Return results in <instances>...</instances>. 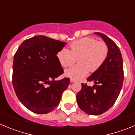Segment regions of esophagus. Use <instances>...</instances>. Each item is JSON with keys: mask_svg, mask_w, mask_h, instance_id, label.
Segmentation results:
<instances>
[{"mask_svg": "<svg viewBox=\"0 0 135 135\" xmlns=\"http://www.w3.org/2000/svg\"><path fill=\"white\" fill-rule=\"evenodd\" d=\"M75 81H76V80L73 79V78H71V79H70V82H75Z\"/></svg>", "mask_w": 135, "mask_h": 135, "instance_id": "34e87169", "label": "esophagus"}]
</instances>
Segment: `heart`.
Masks as SVG:
<instances>
[{
  "label": "heart",
  "instance_id": "b5f03b06",
  "mask_svg": "<svg viewBox=\"0 0 135 135\" xmlns=\"http://www.w3.org/2000/svg\"><path fill=\"white\" fill-rule=\"evenodd\" d=\"M70 51L63 49L57 53V59L61 65L70 67L73 65L76 57L80 56V65L65 70V76L75 80L86 76L89 71H97L107 58L108 49L103 42H97L93 38L86 37L75 40L70 45Z\"/></svg>",
  "mask_w": 135,
  "mask_h": 135
}]
</instances>
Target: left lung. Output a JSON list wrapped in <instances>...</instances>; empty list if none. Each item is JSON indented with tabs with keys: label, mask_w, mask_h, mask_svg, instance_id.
Instances as JSON below:
<instances>
[{
	"label": "left lung",
	"mask_w": 135,
	"mask_h": 135,
	"mask_svg": "<svg viewBox=\"0 0 135 135\" xmlns=\"http://www.w3.org/2000/svg\"><path fill=\"white\" fill-rule=\"evenodd\" d=\"M105 42L108 49L107 58L87 81L93 82V86L82 84L76 95L79 108L89 115H100L115 103L121 91L124 80L123 61L120 49L112 39L100 32H95Z\"/></svg>",
	"instance_id": "8db88e82"
}]
</instances>
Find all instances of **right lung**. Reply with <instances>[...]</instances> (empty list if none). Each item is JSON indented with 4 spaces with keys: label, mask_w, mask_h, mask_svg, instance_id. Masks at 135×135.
<instances>
[{
    "label": "right lung",
    "mask_w": 135,
    "mask_h": 135,
    "mask_svg": "<svg viewBox=\"0 0 135 135\" xmlns=\"http://www.w3.org/2000/svg\"><path fill=\"white\" fill-rule=\"evenodd\" d=\"M66 42L45 36H35L23 41L13 57V86L17 97L31 112L47 114L59 104L70 78H55L64 73L57 53ZM50 82L49 87L44 84Z\"/></svg>",
    "instance_id": "1"
}]
</instances>
